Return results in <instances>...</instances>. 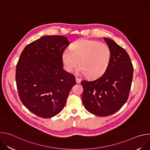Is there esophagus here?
I'll return each instance as SVG.
<instances>
[{
  "label": "esophagus",
  "instance_id": "esophagus-1",
  "mask_svg": "<svg viewBox=\"0 0 150 150\" xmlns=\"http://www.w3.org/2000/svg\"><path fill=\"white\" fill-rule=\"evenodd\" d=\"M75 79H76V82L77 83H80V82H81V79H80V78H78V77H76V78H75Z\"/></svg>",
  "mask_w": 150,
  "mask_h": 150
}]
</instances>
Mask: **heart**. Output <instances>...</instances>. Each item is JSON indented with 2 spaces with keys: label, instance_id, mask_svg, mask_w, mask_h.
I'll return each instance as SVG.
<instances>
[{
  "label": "heart",
  "instance_id": "heart-1",
  "mask_svg": "<svg viewBox=\"0 0 150 150\" xmlns=\"http://www.w3.org/2000/svg\"><path fill=\"white\" fill-rule=\"evenodd\" d=\"M111 57V50L108 45L88 39L75 41L62 55L63 65L67 71L72 72L79 63L80 72L89 78L101 76L108 69Z\"/></svg>",
  "mask_w": 150,
  "mask_h": 150
}]
</instances>
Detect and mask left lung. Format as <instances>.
Segmentation results:
<instances>
[{"label": "left lung", "mask_w": 150, "mask_h": 150, "mask_svg": "<svg viewBox=\"0 0 150 150\" xmlns=\"http://www.w3.org/2000/svg\"><path fill=\"white\" fill-rule=\"evenodd\" d=\"M110 47L112 57L104 73L98 78L82 80V101L90 113L108 116L118 111L127 101L131 90L134 68L129 56L121 46L104 38Z\"/></svg>", "instance_id": "left-lung-1"}]
</instances>
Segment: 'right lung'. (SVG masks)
I'll use <instances>...</instances> for the list:
<instances>
[{
    "mask_svg": "<svg viewBox=\"0 0 150 150\" xmlns=\"http://www.w3.org/2000/svg\"><path fill=\"white\" fill-rule=\"evenodd\" d=\"M66 37L46 35L28 45L16 68L19 98L34 115L50 118L64 108L74 75L63 69L62 55L69 45Z\"/></svg>",
    "mask_w": 150,
    "mask_h": 150,
    "instance_id": "obj_1",
    "label": "right lung"
}]
</instances>
